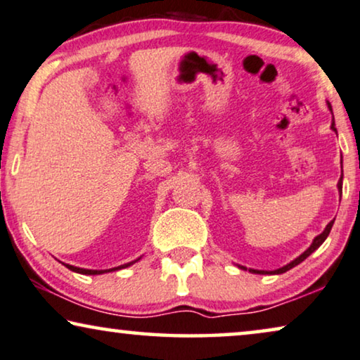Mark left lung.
<instances>
[{"mask_svg": "<svg viewBox=\"0 0 360 360\" xmlns=\"http://www.w3.org/2000/svg\"><path fill=\"white\" fill-rule=\"evenodd\" d=\"M328 108H330V110H331V104H330V103H328ZM331 112H333V110H331ZM331 129H333L334 131H336V127H334V120H333V124H331ZM341 163H342V161H341ZM338 191H339V194H341V192H342V176H341V179H339V182H338ZM333 224H334V220H331L330 224L326 225V229L323 230V233H320V235H318V236L315 238V240H313V243L310 245V248H308V250H307L305 252H302V255L298 256L297 259H293L292 262H288L287 266L281 267V269H276V271H257V269H248V271L252 272V274H283V272L290 271L292 267H295L297 264H300L302 261H305L307 257L310 256L313 251L318 250V248H320V246L323 245V241H325L326 238H328V235H330V231H331V229H333ZM238 267H240V269H243V271H246V267H245V266H238Z\"/></svg>", "mask_w": 360, "mask_h": 360, "instance_id": "8db88e82", "label": "left lung"}]
</instances>
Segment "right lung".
I'll use <instances>...</instances> for the list:
<instances>
[{"label": "right lung", "instance_id": "1", "mask_svg": "<svg viewBox=\"0 0 360 360\" xmlns=\"http://www.w3.org/2000/svg\"><path fill=\"white\" fill-rule=\"evenodd\" d=\"M134 262H135V261L129 262V264H122V266H119V267H114V269H105V271L81 269V267H75V266H70V264H65V266H67L70 271H73V272H78V274H86V276H98V274H104V272H109V271H119V269H124V267H129V266L134 264Z\"/></svg>", "mask_w": 360, "mask_h": 360}]
</instances>
